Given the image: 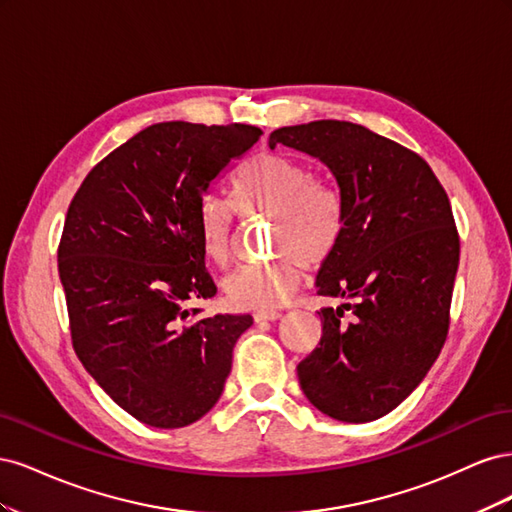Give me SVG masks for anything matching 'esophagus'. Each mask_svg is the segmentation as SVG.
I'll use <instances>...</instances> for the list:
<instances>
[{
  "instance_id": "34e87169",
  "label": "esophagus",
  "mask_w": 512,
  "mask_h": 512,
  "mask_svg": "<svg viewBox=\"0 0 512 512\" xmlns=\"http://www.w3.org/2000/svg\"><path fill=\"white\" fill-rule=\"evenodd\" d=\"M282 314L280 312H256L254 320L256 322H273V320H280Z\"/></svg>"
}]
</instances>
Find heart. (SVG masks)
Wrapping results in <instances>:
<instances>
[{
  "label": "heart",
  "mask_w": 512,
  "mask_h": 512,
  "mask_svg": "<svg viewBox=\"0 0 512 512\" xmlns=\"http://www.w3.org/2000/svg\"><path fill=\"white\" fill-rule=\"evenodd\" d=\"M235 207L245 218H271L273 250L265 265L241 267L224 280L232 307L273 309L286 303L301 282V269H316L335 252L344 230L342 196L331 183L312 177L303 162L284 153H258L232 179ZM235 207L220 196H205L198 207L200 245L215 267L232 258Z\"/></svg>",
  "instance_id": "obj_1"
}]
</instances>
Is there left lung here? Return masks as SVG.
I'll list each match as a JSON object with an SVG mask.
<instances>
[{
    "label": "left lung",
    "instance_id": "obj_1",
    "mask_svg": "<svg viewBox=\"0 0 512 512\" xmlns=\"http://www.w3.org/2000/svg\"><path fill=\"white\" fill-rule=\"evenodd\" d=\"M275 145L318 158L344 205L342 237L316 286L350 303L318 312L322 337L297 367L299 384L337 421H376L423 382L446 342L459 267L451 203L421 156L359 123L280 128Z\"/></svg>",
    "mask_w": 512,
    "mask_h": 512
}]
</instances>
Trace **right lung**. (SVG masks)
<instances>
[{"mask_svg": "<svg viewBox=\"0 0 512 512\" xmlns=\"http://www.w3.org/2000/svg\"><path fill=\"white\" fill-rule=\"evenodd\" d=\"M254 126L153 123L89 170L68 207L57 265L72 346L104 393L138 421L177 429L224 391L250 314L203 316L211 299L198 207Z\"/></svg>", "mask_w": 512, "mask_h": 512, "instance_id": "1", "label": "right lung"}]
</instances>
